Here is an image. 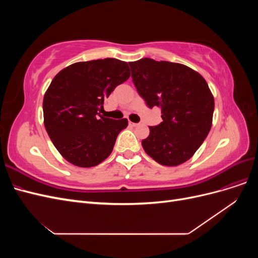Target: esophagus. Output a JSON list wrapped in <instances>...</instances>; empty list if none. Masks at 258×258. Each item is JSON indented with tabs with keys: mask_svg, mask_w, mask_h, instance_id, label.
<instances>
[{
	"mask_svg": "<svg viewBox=\"0 0 258 258\" xmlns=\"http://www.w3.org/2000/svg\"><path fill=\"white\" fill-rule=\"evenodd\" d=\"M129 124H130V126H132V127H138L140 123H137V122H131V121H130V122H129Z\"/></svg>",
	"mask_w": 258,
	"mask_h": 258,
	"instance_id": "34e87169",
	"label": "esophagus"
}]
</instances>
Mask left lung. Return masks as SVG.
Here are the masks:
<instances>
[{"label": "left lung", "instance_id": "left-lung-1", "mask_svg": "<svg viewBox=\"0 0 258 258\" xmlns=\"http://www.w3.org/2000/svg\"><path fill=\"white\" fill-rule=\"evenodd\" d=\"M136 88L147 104L161 107L162 121L150 127L145 153L162 166L190 159L212 126L214 98L206 80L181 63L143 58L129 62Z\"/></svg>", "mask_w": 258, "mask_h": 258}]
</instances>
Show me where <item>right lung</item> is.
<instances>
[{"instance_id": "1", "label": "right lung", "mask_w": 258, "mask_h": 258, "mask_svg": "<svg viewBox=\"0 0 258 258\" xmlns=\"http://www.w3.org/2000/svg\"><path fill=\"white\" fill-rule=\"evenodd\" d=\"M129 76L127 62L105 58L76 62L53 77L43 100L44 124L54 147L70 163L90 168L111 155L128 120L106 118L98 112Z\"/></svg>"}]
</instances>
